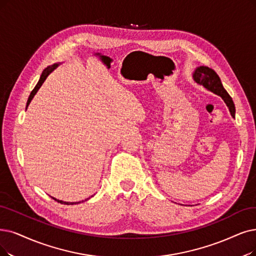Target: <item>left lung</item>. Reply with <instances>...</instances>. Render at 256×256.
Listing matches in <instances>:
<instances>
[{
	"label": "left lung",
	"mask_w": 256,
	"mask_h": 256,
	"mask_svg": "<svg viewBox=\"0 0 256 256\" xmlns=\"http://www.w3.org/2000/svg\"><path fill=\"white\" fill-rule=\"evenodd\" d=\"M193 78L196 83H198L200 85H202L208 90L212 91L213 94L222 96V98L224 100V103H226L227 106L229 107L231 116L234 118V114H235L234 103L231 96L226 91V89L222 87L220 78L216 74V71L206 66H200L196 69V71H194Z\"/></svg>",
	"instance_id": "1"
}]
</instances>
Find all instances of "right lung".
Here are the masks:
<instances>
[{
	"label": "right lung",
	"mask_w": 256,
	"mask_h": 256,
	"mask_svg": "<svg viewBox=\"0 0 256 256\" xmlns=\"http://www.w3.org/2000/svg\"><path fill=\"white\" fill-rule=\"evenodd\" d=\"M56 66L58 65H52L51 67H47L44 71H43V74H42V76H40V80H38V84L36 85V87H34V89L32 91V94H30V96H29V98H28V100H27V106L26 107H28V105L30 104V102H32V98L34 96V94L38 92V90L40 89V87L42 86V84L44 83V80H46V78L48 76V74L51 72V71H52L54 69H56ZM54 200H56L58 202H60V204H64V205H74V204H78L80 202H63V200H56L54 198H52ZM88 200V198H87ZM82 202H84V200H82Z\"/></svg>",
	"instance_id": "add662e5"
}]
</instances>
